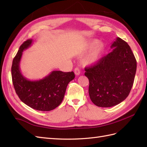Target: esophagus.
<instances>
[{
  "instance_id": "34e87169",
  "label": "esophagus",
  "mask_w": 147,
  "mask_h": 147,
  "mask_svg": "<svg viewBox=\"0 0 147 147\" xmlns=\"http://www.w3.org/2000/svg\"><path fill=\"white\" fill-rule=\"evenodd\" d=\"M74 73H75L76 76L79 75V74H80V70L79 69V68L76 67L75 69H74Z\"/></svg>"
}]
</instances>
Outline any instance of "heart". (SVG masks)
Wrapping results in <instances>:
<instances>
[{
    "mask_svg": "<svg viewBox=\"0 0 147 147\" xmlns=\"http://www.w3.org/2000/svg\"><path fill=\"white\" fill-rule=\"evenodd\" d=\"M87 49H92L82 59V64L85 65H94L99 61L105 50V43L100 42L98 40H90Z\"/></svg>",
    "mask_w": 147,
    "mask_h": 147,
    "instance_id": "heart-1",
    "label": "heart"
}]
</instances>
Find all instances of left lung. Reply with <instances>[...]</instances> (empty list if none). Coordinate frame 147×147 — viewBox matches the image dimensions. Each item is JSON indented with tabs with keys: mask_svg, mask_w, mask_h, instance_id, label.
Here are the masks:
<instances>
[{
	"mask_svg": "<svg viewBox=\"0 0 147 147\" xmlns=\"http://www.w3.org/2000/svg\"><path fill=\"white\" fill-rule=\"evenodd\" d=\"M111 47L107 55L85 69L90 98L98 107H113L124 100L135 80L136 61L129 45L117 37Z\"/></svg>",
	"mask_w": 147,
	"mask_h": 147,
	"instance_id": "left-lung-1",
	"label": "left lung"
}]
</instances>
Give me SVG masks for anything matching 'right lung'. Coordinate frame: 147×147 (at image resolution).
Instances as JSON below:
<instances>
[{
	"mask_svg": "<svg viewBox=\"0 0 147 147\" xmlns=\"http://www.w3.org/2000/svg\"><path fill=\"white\" fill-rule=\"evenodd\" d=\"M32 43V39L24 42L13 59L11 67L12 83L19 98L26 105L37 111H50L61 104L68 83L75 75L73 71L64 73L53 71L41 80L27 79L22 74L20 65L23 52Z\"/></svg>",
	"mask_w": 147,
	"mask_h": 147,
	"instance_id": "add662e5",
	"label": "right lung"
}]
</instances>
